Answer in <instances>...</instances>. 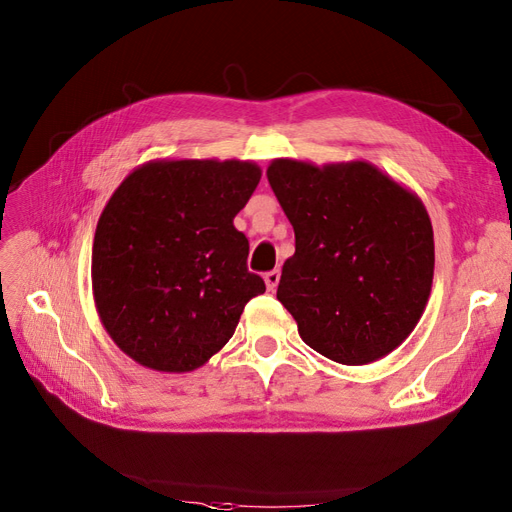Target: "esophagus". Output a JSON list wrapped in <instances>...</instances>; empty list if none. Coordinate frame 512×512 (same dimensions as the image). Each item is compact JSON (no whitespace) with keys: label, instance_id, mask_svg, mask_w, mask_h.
I'll use <instances>...</instances> for the list:
<instances>
[{"label":"esophagus","instance_id":"esophagus-1","mask_svg":"<svg viewBox=\"0 0 512 512\" xmlns=\"http://www.w3.org/2000/svg\"><path fill=\"white\" fill-rule=\"evenodd\" d=\"M265 284H267V290H275L277 288V284H280V271H269V273H265Z\"/></svg>","mask_w":512,"mask_h":512}]
</instances>
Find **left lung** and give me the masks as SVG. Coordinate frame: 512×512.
Segmentation results:
<instances>
[{
  "label": "left lung",
  "instance_id": "left-lung-1",
  "mask_svg": "<svg viewBox=\"0 0 512 512\" xmlns=\"http://www.w3.org/2000/svg\"><path fill=\"white\" fill-rule=\"evenodd\" d=\"M271 190L294 228L277 299L303 342L342 365H367L406 342L433 282L429 213L365 160L277 158Z\"/></svg>",
  "mask_w": 512,
  "mask_h": 512
}]
</instances>
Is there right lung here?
<instances>
[{"mask_svg": "<svg viewBox=\"0 0 512 512\" xmlns=\"http://www.w3.org/2000/svg\"><path fill=\"white\" fill-rule=\"evenodd\" d=\"M250 160H151L100 215L91 290L102 327L132 361L164 374L205 365L265 292L232 224L260 181Z\"/></svg>", "mask_w": 512, "mask_h": 512, "instance_id": "right-lung-1", "label": "right lung"}]
</instances>
